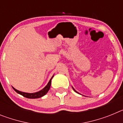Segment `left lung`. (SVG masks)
<instances>
[{
    "mask_svg": "<svg viewBox=\"0 0 123 123\" xmlns=\"http://www.w3.org/2000/svg\"><path fill=\"white\" fill-rule=\"evenodd\" d=\"M74 91H75V92H76V91H75V90H74ZM77 93H78V92H77Z\"/></svg>",
    "mask_w": 123,
    "mask_h": 123,
    "instance_id": "obj_1",
    "label": "left lung"
}]
</instances>
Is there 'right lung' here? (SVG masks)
<instances>
[{"mask_svg": "<svg viewBox=\"0 0 123 123\" xmlns=\"http://www.w3.org/2000/svg\"><path fill=\"white\" fill-rule=\"evenodd\" d=\"M54 77V76L52 77L50 79L49 82V83L47 84V85L41 91H39L37 92H35V93H31V94H29V93H26V92H21V91H19L18 90L15 89V88L13 87L14 90H15V92H17L18 94H20V95H23V97H26V98H40L41 97L44 96L45 95V94L47 93V92L49 91V90L50 89V85H51V80H52V78Z\"/></svg>", "mask_w": 123, "mask_h": 123, "instance_id": "1", "label": "right lung"}]
</instances>
